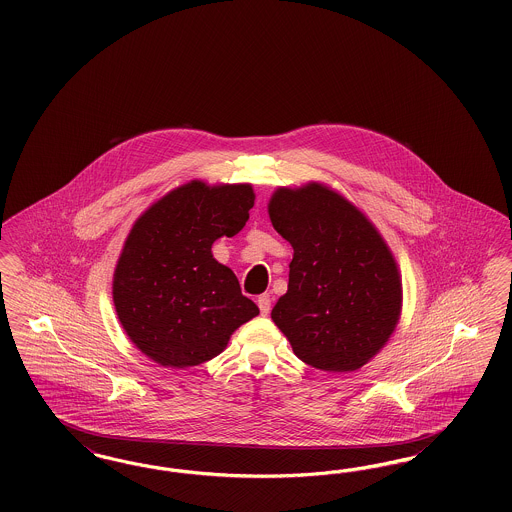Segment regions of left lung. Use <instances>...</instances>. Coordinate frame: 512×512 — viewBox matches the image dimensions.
Here are the masks:
<instances>
[{"mask_svg":"<svg viewBox=\"0 0 512 512\" xmlns=\"http://www.w3.org/2000/svg\"><path fill=\"white\" fill-rule=\"evenodd\" d=\"M249 184L192 180L157 199L134 222L113 274L121 326L161 366H197L220 355L259 307L211 247L249 219Z\"/></svg>","mask_w":512,"mask_h":512,"instance_id":"1","label":"left lung"}]
</instances>
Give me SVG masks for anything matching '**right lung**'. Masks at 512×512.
<instances>
[{
  "label": "right lung",
  "mask_w": 512,
  "mask_h": 512,
  "mask_svg": "<svg viewBox=\"0 0 512 512\" xmlns=\"http://www.w3.org/2000/svg\"><path fill=\"white\" fill-rule=\"evenodd\" d=\"M268 217L293 247L288 292L270 313L274 324L303 363L359 370L401 317V274L390 247L353 203L317 182L278 188Z\"/></svg>",
  "instance_id": "right-lung-1"
}]
</instances>
